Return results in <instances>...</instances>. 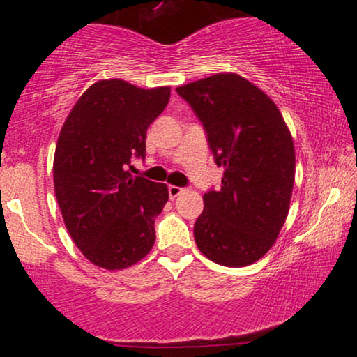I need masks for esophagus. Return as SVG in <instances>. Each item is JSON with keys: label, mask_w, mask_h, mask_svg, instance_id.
Masks as SVG:
<instances>
[{"label": "esophagus", "mask_w": 357, "mask_h": 357, "mask_svg": "<svg viewBox=\"0 0 357 357\" xmlns=\"http://www.w3.org/2000/svg\"><path fill=\"white\" fill-rule=\"evenodd\" d=\"M183 192V188L182 187H175V185H169V197L170 198H175V197H178L180 193Z\"/></svg>", "instance_id": "obj_1"}]
</instances>
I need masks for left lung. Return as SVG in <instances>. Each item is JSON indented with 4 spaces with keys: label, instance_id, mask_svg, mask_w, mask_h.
I'll return each mask as SVG.
<instances>
[{
    "label": "left lung",
    "instance_id": "left-lung-1",
    "mask_svg": "<svg viewBox=\"0 0 357 357\" xmlns=\"http://www.w3.org/2000/svg\"><path fill=\"white\" fill-rule=\"evenodd\" d=\"M202 121L221 188L203 195L195 242L209 260L247 266L265 255L284 224L294 187V143L281 112L245 77L226 73L177 87Z\"/></svg>",
    "mask_w": 357,
    "mask_h": 357
}]
</instances>
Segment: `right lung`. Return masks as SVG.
<instances>
[{
  "label": "right lung",
  "instance_id": "obj_1",
  "mask_svg": "<svg viewBox=\"0 0 357 357\" xmlns=\"http://www.w3.org/2000/svg\"><path fill=\"white\" fill-rule=\"evenodd\" d=\"M170 87L141 89L121 79L92 84L58 136L53 182L63 221L87 260L121 270L148 255L167 185L133 177L146 158V131L169 104Z\"/></svg>",
  "mask_w": 357,
  "mask_h": 357
}]
</instances>
